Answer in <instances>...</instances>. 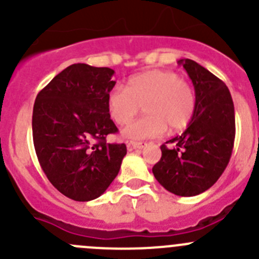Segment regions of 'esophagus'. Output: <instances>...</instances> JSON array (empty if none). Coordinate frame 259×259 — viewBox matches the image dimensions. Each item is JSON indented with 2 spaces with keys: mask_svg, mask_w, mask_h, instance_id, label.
Returning <instances> with one entry per match:
<instances>
[{
  "mask_svg": "<svg viewBox=\"0 0 259 259\" xmlns=\"http://www.w3.org/2000/svg\"><path fill=\"white\" fill-rule=\"evenodd\" d=\"M128 146L132 148H143L146 146V142H135V141H132V142L128 143Z\"/></svg>",
  "mask_w": 259,
  "mask_h": 259,
  "instance_id": "1",
  "label": "esophagus"
}]
</instances>
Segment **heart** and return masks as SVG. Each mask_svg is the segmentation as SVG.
<instances>
[{
	"instance_id": "heart-1",
	"label": "heart",
	"mask_w": 259,
	"mask_h": 259,
	"mask_svg": "<svg viewBox=\"0 0 259 259\" xmlns=\"http://www.w3.org/2000/svg\"><path fill=\"white\" fill-rule=\"evenodd\" d=\"M141 106L147 116L123 130L130 140L158 137L167 127L170 132L185 128L195 112V93L174 71L148 70L131 76L126 88L116 87L107 97L109 116L119 126L132 122Z\"/></svg>"
}]
</instances>
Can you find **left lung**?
Returning a JSON list of instances; mask_svg holds the SVG:
<instances>
[{"mask_svg": "<svg viewBox=\"0 0 259 259\" xmlns=\"http://www.w3.org/2000/svg\"><path fill=\"white\" fill-rule=\"evenodd\" d=\"M195 89L196 106L188 128L161 146L152 167L156 180L179 196H195L217 183L232 156L235 116L232 96L223 80L196 61L179 60Z\"/></svg>", "mask_w": 259, "mask_h": 259, "instance_id": "8db88e82", "label": "left lung"}]
</instances>
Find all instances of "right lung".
Segmentation results:
<instances>
[{
    "instance_id": "add662e5",
    "label": "right lung",
    "mask_w": 259,
    "mask_h": 259,
    "mask_svg": "<svg viewBox=\"0 0 259 259\" xmlns=\"http://www.w3.org/2000/svg\"><path fill=\"white\" fill-rule=\"evenodd\" d=\"M114 70L73 64L39 92L32 112V138L40 166L66 198L89 201L101 196L118 175L124 143L106 137L118 128L107 97Z\"/></svg>"
}]
</instances>
